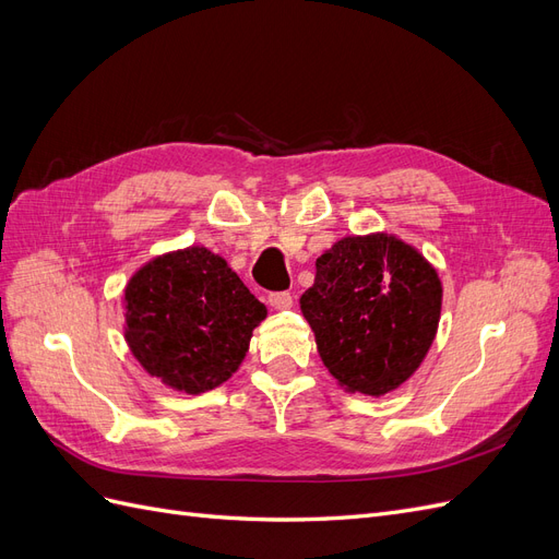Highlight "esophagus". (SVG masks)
Instances as JSON below:
<instances>
[{"label": "esophagus", "mask_w": 559, "mask_h": 559, "mask_svg": "<svg viewBox=\"0 0 559 559\" xmlns=\"http://www.w3.org/2000/svg\"><path fill=\"white\" fill-rule=\"evenodd\" d=\"M267 302H270V308H275V310H289L294 306V296L286 294V292L270 294Z\"/></svg>", "instance_id": "34e87169"}]
</instances>
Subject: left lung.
Instances as JSON below:
<instances>
[{"instance_id": "1", "label": "left lung", "mask_w": 559, "mask_h": 559, "mask_svg": "<svg viewBox=\"0 0 559 559\" xmlns=\"http://www.w3.org/2000/svg\"><path fill=\"white\" fill-rule=\"evenodd\" d=\"M314 265L300 312L321 361L349 394L394 392L436 337L443 306L436 267L392 233L347 235Z\"/></svg>"}]
</instances>
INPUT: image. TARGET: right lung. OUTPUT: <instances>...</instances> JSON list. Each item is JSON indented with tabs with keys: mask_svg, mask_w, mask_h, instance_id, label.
Here are the masks:
<instances>
[{
	"mask_svg": "<svg viewBox=\"0 0 559 559\" xmlns=\"http://www.w3.org/2000/svg\"><path fill=\"white\" fill-rule=\"evenodd\" d=\"M123 335L151 378L183 394H205L240 368L267 310L226 259L207 247L160 253L123 292Z\"/></svg>",
	"mask_w": 559,
	"mask_h": 559,
	"instance_id": "1",
	"label": "right lung"
}]
</instances>
